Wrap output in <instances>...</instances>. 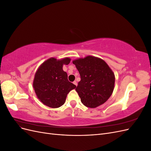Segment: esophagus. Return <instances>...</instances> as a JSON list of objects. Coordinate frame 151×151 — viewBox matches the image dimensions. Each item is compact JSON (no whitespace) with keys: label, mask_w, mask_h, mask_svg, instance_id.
<instances>
[{"label":"esophagus","mask_w":151,"mask_h":151,"mask_svg":"<svg viewBox=\"0 0 151 151\" xmlns=\"http://www.w3.org/2000/svg\"><path fill=\"white\" fill-rule=\"evenodd\" d=\"M73 83H74V84H75L76 86H77V83L76 81H74V82H73Z\"/></svg>","instance_id":"obj_1"}]
</instances>
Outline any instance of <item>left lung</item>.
Listing matches in <instances>:
<instances>
[{"mask_svg":"<svg viewBox=\"0 0 151 151\" xmlns=\"http://www.w3.org/2000/svg\"><path fill=\"white\" fill-rule=\"evenodd\" d=\"M78 70L81 81L76 91L84 106L94 108L111 96L115 86V74L103 59L87 56L72 61Z\"/></svg>","mask_w":151,"mask_h":151,"instance_id":"obj_1","label":"left lung"}]
</instances>
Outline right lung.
Wrapping results in <instances>:
<instances>
[{"label":"right lung","instance_id":"right-lung-1","mask_svg":"<svg viewBox=\"0 0 151 151\" xmlns=\"http://www.w3.org/2000/svg\"><path fill=\"white\" fill-rule=\"evenodd\" d=\"M70 58L60 60L52 57L45 60L36 70L33 86L36 96L46 106L57 108L65 103L67 94L76 86L68 81L63 65H68Z\"/></svg>","mask_w":151,"mask_h":151}]
</instances>
